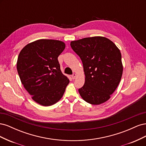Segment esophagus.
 <instances>
[{
  "instance_id": "esophagus-1",
  "label": "esophagus",
  "mask_w": 146,
  "mask_h": 146,
  "mask_svg": "<svg viewBox=\"0 0 146 146\" xmlns=\"http://www.w3.org/2000/svg\"><path fill=\"white\" fill-rule=\"evenodd\" d=\"M76 76H77V75H76V74H73L72 75V79H74V78H76Z\"/></svg>"
}]
</instances>
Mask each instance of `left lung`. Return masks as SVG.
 Returning <instances> with one entry per match:
<instances>
[{
	"instance_id": "obj_1",
	"label": "left lung",
	"mask_w": 146,
	"mask_h": 146,
	"mask_svg": "<svg viewBox=\"0 0 146 146\" xmlns=\"http://www.w3.org/2000/svg\"><path fill=\"white\" fill-rule=\"evenodd\" d=\"M82 61L85 82L78 89L84 100L99 105L108 100L116 90L122 75L121 54L109 39L85 38L70 42Z\"/></svg>"
}]
</instances>
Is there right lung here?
Returning a JSON list of instances; mask_svg holds the SVG:
<instances>
[{
	"label": "right lung",
	"mask_w": 146,
	"mask_h": 146,
	"mask_svg": "<svg viewBox=\"0 0 146 146\" xmlns=\"http://www.w3.org/2000/svg\"><path fill=\"white\" fill-rule=\"evenodd\" d=\"M64 48L62 41L39 39L28 44L19 53L17 70L21 81L33 100L41 105L56 103L69 83L58 60Z\"/></svg>",
	"instance_id": "right-lung-1"
}]
</instances>
